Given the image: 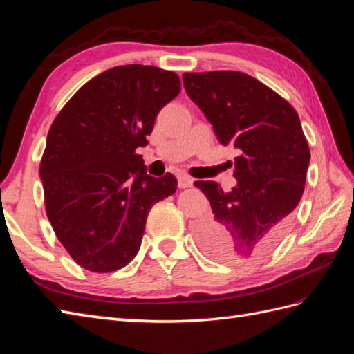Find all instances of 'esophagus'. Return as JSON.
Here are the masks:
<instances>
[{"instance_id":"34e87169","label":"esophagus","mask_w":354,"mask_h":354,"mask_svg":"<svg viewBox=\"0 0 354 354\" xmlns=\"http://www.w3.org/2000/svg\"><path fill=\"white\" fill-rule=\"evenodd\" d=\"M193 185V179L187 175H179L178 176V187L179 189H189Z\"/></svg>"}]
</instances>
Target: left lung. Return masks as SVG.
I'll return each instance as SVG.
<instances>
[{"instance_id":"1","label":"left lung","mask_w":354,"mask_h":354,"mask_svg":"<svg viewBox=\"0 0 354 354\" xmlns=\"http://www.w3.org/2000/svg\"><path fill=\"white\" fill-rule=\"evenodd\" d=\"M190 99L221 145L237 149V185L225 193L196 181L213 216L196 228L202 250L221 261H250L274 250L303 196L310 150L292 104L240 71L184 73Z\"/></svg>"}]
</instances>
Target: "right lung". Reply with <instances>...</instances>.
Instances as JSON below:
<instances>
[{
  "instance_id": "1",
  "label": "right lung",
  "mask_w": 354,
  "mask_h": 354,
  "mask_svg": "<svg viewBox=\"0 0 354 354\" xmlns=\"http://www.w3.org/2000/svg\"><path fill=\"white\" fill-rule=\"evenodd\" d=\"M181 91L178 74L122 65L82 86L53 122L41 160L45 212L79 266L112 272L137 255L153 204L176 192V178L146 173L158 112Z\"/></svg>"
}]
</instances>
